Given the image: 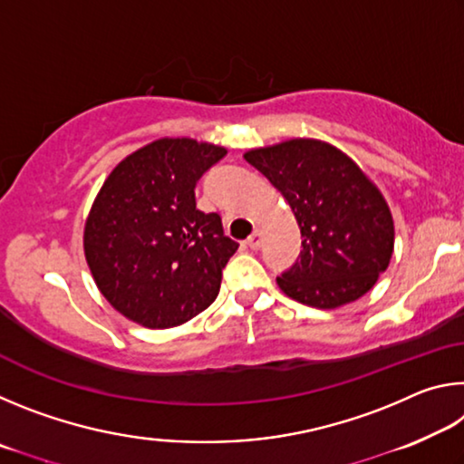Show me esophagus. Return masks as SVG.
Segmentation results:
<instances>
[{"label": "esophagus", "instance_id": "obj_1", "mask_svg": "<svg viewBox=\"0 0 464 464\" xmlns=\"http://www.w3.org/2000/svg\"><path fill=\"white\" fill-rule=\"evenodd\" d=\"M246 243H247V247H249V249H254V251H256V249H260V246H262V231H260V229H256L254 233L249 235Z\"/></svg>", "mask_w": 464, "mask_h": 464}]
</instances>
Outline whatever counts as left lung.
Wrapping results in <instances>:
<instances>
[{
	"mask_svg": "<svg viewBox=\"0 0 464 464\" xmlns=\"http://www.w3.org/2000/svg\"><path fill=\"white\" fill-rule=\"evenodd\" d=\"M246 161L285 196L301 227V254L276 278L282 293L317 309L366 295L395 243L381 192L348 155L313 139L254 149Z\"/></svg>",
	"mask_w": 464,
	"mask_h": 464,
	"instance_id": "1",
	"label": "left lung"
}]
</instances>
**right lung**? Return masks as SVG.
I'll use <instances>...</instances> for the list:
<instances>
[{"label":"right lung","instance_id":"obj_1","mask_svg":"<svg viewBox=\"0 0 464 464\" xmlns=\"http://www.w3.org/2000/svg\"><path fill=\"white\" fill-rule=\"evenodd\" d=\"M223 147L160 139L114 168L85 223L83 247L100 293L135 324H186L218 295L239 243L221 217L196 208V184Z\"/></svg>","mask_w":464,"mask_h":464}]
</instances>
